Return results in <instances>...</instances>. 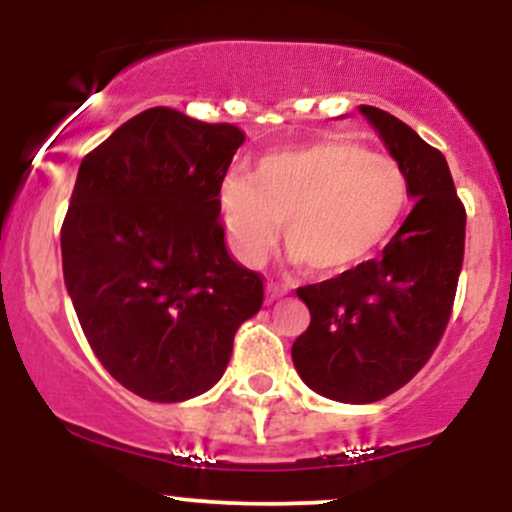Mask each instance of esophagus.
<instances>
[{
    "label": "esophagus",
    "instance_id": "1",
    "mask_svg": "<svg viewBox=\"0 0 512 512\" xmlns=\"http://www.w3.org/2000/svg\"><path fill=\"white\" fill-rule=\"evenodd\" d=\"M286 293H289V286H286V284H279V281H269V284H267V298H269V301H279V298H284Z\"/></svg>",
    "mask_w": 512,
    "mask_h": 512
}]
</instances>
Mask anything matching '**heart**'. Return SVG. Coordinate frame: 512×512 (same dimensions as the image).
Masks as SVG:
<instances>
[{
    "mask_svg": "<svg viewBox=\"0 0 512 512\" xmlns=\"http://www.w3.org/2000/svg\"><path fill=\"white\" fill-rule=\"evenodd\" d=\"M409 178L395 158L346 137H322L260 158L252 182L226 178L219 214L243 262L267 260L279 240L313 274L368 262L395 236L409 207Z\"/></svg>",
    "mask_w": 512,
    "mask_h": 512,
    "instance_id": "b5f03b06",
    "label": "heart"
}]
</instances>
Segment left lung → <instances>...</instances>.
<instances>
[{
	"label": "left lung",
	"mask_w": 512,
	"mask_h": 512,
	"mask_svg": "<svg viewBox=\"0 0 512 512\" xmlns=\"http://www.w3.org/2000/svg\"><path fill=\"white\" fill-rule=\"evenodd\" d=\"M358 110L407 170L416 204L378 260L298 289L310 325L293 342V366L344 404L385 399L426 366L455 303L467 223L445 156L395 115Z\"/></svg>",
	"instance_id": "obj_1"
}]
</instances>
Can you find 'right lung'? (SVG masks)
Instances as JSON below:
<instances>
[{
	"mask_svg": "<svg viewBox=\"0 0 512 512\" xmlns=\"http://www.w3.org/2000/svg\"><path fill=\"white\" fill-rule=\"evenodd\" d=\"M245 134L149 108L84 156L62 223V272L93 354L149 402L221 380L264 301L228 255L219 187Z\"/></svg>",
	"mask_w": 512,
	"mask_h": 512,
	"instance_id": "obj_1",
	"label": "right lung"
}]
</instances>
